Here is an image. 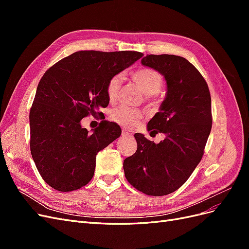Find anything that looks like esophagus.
Returning a JSON list of instances; mask_svg holds the SVG:
<instances>
[{
	"mask_svg": "<svg viewBox=\"0 0 249 249\" xmlns=\"http://www.w3.org/2000/svg\"><path fill=\"white\" fill-rule=\"evenodd\" d=\"M122 137H124V138H130L132 137V133L126 131V130H123V133H122Z\"/></svg>",
	"mask_w": 249,
	"mask_h": 249,
	"instance_id": "obj_1",
	"label": "esophagus"
}]
</instances>
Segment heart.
Masks as SVG:
<instances>
[{"label": "heart", "instance_id": "b5f03b06", "mask_svg": "<svg viewBox=\"0 0 249 249\" xmlns=\"http://www.w3.org/2000/svg\"><path fill=\"white\" fill-rule=\"evenodd\" d=\"M133 81L136 83L141 91L147 96L155 95L160 91L163 86L162 74L152 69H142L132 74ZM123 79L119 74L112 77L106 88L108 100L113 103L118 95ZM143 116V113L138 108H131L125 106H117L109 111V118L113 123L124 127H132L136 125Z\"/></svg>", "mask_w": 249, "mask_h": 249}]
</instances>
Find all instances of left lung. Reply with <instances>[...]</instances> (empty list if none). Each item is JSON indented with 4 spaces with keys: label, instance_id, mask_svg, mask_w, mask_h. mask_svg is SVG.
<instances>
[{
    "label": "left lung",
    "instance_id": "left-lung-1",
    "mask_svg": "<svg viewBox=\"0 0 249 249\" xmlns=\"http://www.w3.org/2000/svg\"><path fill=\"white\" fill-rule=\"evenodd\" d=\"M141 64L159 71L166 94L147 130L163 133L159 143L134 135L137 150L124 161L125 178L137 190L153 196L175 192L200 162L212 127L211 95L200 72L176 55H147Z\"/></svg>",
    "mask_w": 249,
    "mask_h": 249
}]
</instances>
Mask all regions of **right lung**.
Here are the masks:
<instances>
[{"label": "right lung", "mask_w": 249, "mask_h": 249, "mask_svg": "<svg viewBox=\"0 0 249 249\" xmlns=\"http://www.w3.org/2000/svg\"><path fill=\"white\" fill-rule=\"evenodd\" d=\"M142 56L131 51H80L44 72L30 110V149L52 188L73 191L92 178L97 153L117 139L122 129L105 120L89 133L81 119L108 106L109 80Z\"/></svg>", "instance_id": "1"}]
</instances>
